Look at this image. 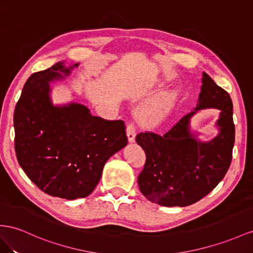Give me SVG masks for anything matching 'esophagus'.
Masks as SVG:
<instances>
[{"instance_id": "1", "label": "esophagus", "mask_w": 253, "mask_h": 253, "mask_svg": "<svg viewBox=\"0 0 253 253\" xmlns=\"http://www.w3.org/2000/svg\"><path fill=\"white\" fill-rule=\"evenodd\" d=\"M127 137L129 142H133L135 138V126L133 123H128L127 125Z\"/></svg>"}]
</instances>
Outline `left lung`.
Returning a JSON list of instances; mask_svg holds the SVG:
<instances>
[{"mask_svg":"<svg viewBox=\"0 0 253 253\" xmlns=\"http://www.w3.org/2000/svg\"><path fill=\"white\" fill-rule=\"evenodd\" d=\"M202 87L194 111L184 115L164 134L151 131L135 137L146 160L138 176L143 196L163 206H188L207 196L228 172L235 141L233 103L225 89L203 73ZM217 107L220 132L210 142L190 133V118L199 109Z\"/></svg>","mask_w":253,"mask_h":253,"instance_id":"left-lung-1","label":"left lung"}]
</instances>
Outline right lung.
I'll list each match as a JSON object with an SVG mask.
<instances>
[{
    "label": "right lung",
    "mask_w": 253,
    "mask_h": 253,
    "mask_svg": "<svg viewBox=\"0 0 253 253\" xmlns=\"http://www.w3.org/2000/svg\"><path fill=\"white\" fill-rule=\"evenodd\" d=\"M59 71L68 75L70 69L59 62L25 82L14 113L15 151L19 165L38 188L75 200L93 192L106 161L128 139L121 120L93 116L79 103L54 107L49 82L63 78Z\"/></svg>",
    "instance_id": "add662e5"
}]
</instances>
